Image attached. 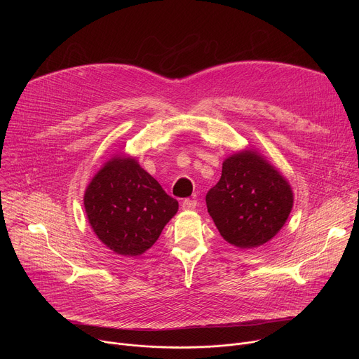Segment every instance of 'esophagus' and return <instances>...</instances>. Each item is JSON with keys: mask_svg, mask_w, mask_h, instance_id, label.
Returning <instances> with one entry per match:
<instances>
[{"mask_svg": "<svg viewBox=\"0 0 359 359\" xmlns=\"http://www.w3.org/2000/svg\"><path fill=\"white\" fill-rule=\"evenodd\" d=\"M196 206H197V201L193 198H184L182 203V208L184 210H193V209H196Z\"/></svg>", "mask_w": 359, "mask_h": 359, "instance_id": "esophagus-1", "label": "esophagus"}]
</instances>
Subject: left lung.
Instances as JSON below:
<instances>
[{
	"label": "left lung",
	"mask_w": 359,
	"mask_h": 359,
	"mask_svg": "<svg viewBox=\"0 0 359 359\" xmlns=\"http://www.w3.org/2000/svg\"><path fill=\"white\" fill-rule=\"evenodd\" d=\"M292 200L288 182L252 150L226 159L220 180L206 194L222 237L240 248L271 240L287 222Z\"/></svg>",
	"instance_id": "8db88e82"
}]
</instances>
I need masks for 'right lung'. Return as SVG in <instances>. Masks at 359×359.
Returning <instances> with one entry per match:
<instances>
[{
	"label": "right lung",
	"instance_id": "add662e5",
	"mask_svg": "<svg viewBox=\"0 0 359 359\" xmlns=\"http://www.w3.org/2000/svg\"><path fill=\"white\" fill-rule=\"evenodd\" d=\"M85 212L97 238L121 255H140L159 238L179 203L135 159L108 162L89 183Z\"/></svg>",
	"mask_w": 359,
	"mask_h": 359
}]
</instances>
